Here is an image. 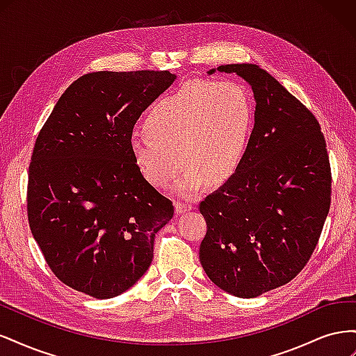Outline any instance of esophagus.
<instances>
[{"mask_svg": "<svg viewBox=\"0 0 356 356\" xmlns=\"http://www.w3.org/2000/svg\"><path fill=\"white\" fill-rule=\"evenodd\" d=\"M193 209V204L188 202H175V211L177 213H184Z\"/></svg>", "mask_w": 356, "mask_h": 356, "instance_id": "obj_1", "label": "esophagus"}]
</instances>
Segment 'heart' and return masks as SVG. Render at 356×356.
I'll list each match as a JSON object with an SVG mask.
<instances>
[{
    "mask_svg": "<svg viewBox=\"0 0 356 356\" xmlns=\"http://www.w3.org/2000/svg\"><path fill=\"white\" fill-rule=\"evenodd\" d=\"M252 123V98L241 83L197 81L157 101L143 122L145 136H132L129 145L156 188L170 187L184 163L177 190L195 196L208 182L222 184L238 174Z\"/></svg>",
    "mask_w": 356,
    "mask_h": 356,
    "instance_id": "obj_1",
    "label": "heart"
}]
</instances>
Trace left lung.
Here are the masks:
<instances>
[{"label":"left lung","mask_w":356,"mask_h":356,"mask_svg":"<svg viewBox=\"0 0 356 356\" xmlns=\"http://www.w3.org/2000/svg\"><path fill=\"white\" fill-rule=\"evenodd\" d=\"M217 70L251 86L255 123L238 174L199 204L208 225L199 258L218 288L252 298L293 281L314 254L331 203L330 159L316 117L266 70Z\"/></svg>","instance_id":"left-lung-1"}]
</instances>
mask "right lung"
<instances>
[{
  "label": "right lung",
  "instance_id": "obj_1",
  "mask_svg": "<svg viewBox=\"0 0 356 356\" xmlns=\"http://www.w3.org/2000/svg\"><path fill=\"white\" fill-rule=\"evenodd\" d=\"M169 71H99L63 92L37 136L28 174L31 233L60 282L95 298L131 288L153 260L174 204L131 154L141 113Z\"/></svg>",
  "mask_w": 356,
  "mask_h": 356
}]
</instances>
